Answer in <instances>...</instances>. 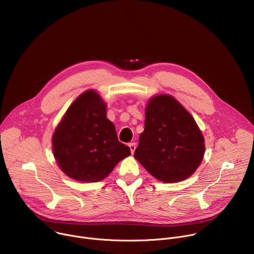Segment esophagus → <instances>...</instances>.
I'll list each match as a JSON object with an SVG mask.
<instances>
[{"label":"esophagus","mask_w":254,"mask_h":254,"mask_svg":"<svg viewBox=\"0 0 254 254\" xmlns=\"http://www.w3.org/2000/svg\"><path fill=\"white\" fill-rule=\"evenodd\" d=\"M128 147H129V149H130L131 154H133V153H134V151H135V148H136V146H135V142H130V143L128 144Z\"/></svg>","instance_id":"34e87169"}]
</instances>
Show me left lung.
<instances>
[{"label":"left lung","mask_w":254,"mask_h":254,"mask_svg":"<svg viewBox=\"0 0 254 254\" xmlns=\"http://www.w3.org/2000/svg\"><path fill=\"white\" fill-rule=\"evenodd\" d=\"M204 152V136L182 104L168 94L149 100L134 152L144 169L164 183L180 182L197 170Z\"/></svg>","instance_id":"1"}]
</instances>
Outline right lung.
Listing matches in <instances>:
<instances>
[{
    "label": "right lung",
    "mask_w": 254,
    "mask_h": 254,
    "mask_svg": "<svg viewBox=\"0 0 254 254\" xmlns=\"http://www.w3.org/2000/svg\"><path fill=\"white\" fill-rule=\"evenodd\" d=\"M54 158L64 174L80 182H98L130 155L106 118V104L94 90L79 95L56 127Z\"/></svg>",
    "instance_id": "1"
}]
</instances>
